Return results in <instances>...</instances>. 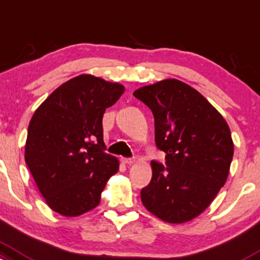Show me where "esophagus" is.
<instances>
[{"label":"esophagus","mask_w":260,"mask_h":260,"mask_svg":"<svg viewBox=\"0 0 260 260\" xmlns=\"http://www.w3.org/2000/svg\"><path fill=\"white\" fill-rule=\"evenodd\" d=\"M122 161L124 162V164H128V165H132V164H135V158H122L121 159Z\"/></svg>","instance_id":"obj_1"}]
</instances>
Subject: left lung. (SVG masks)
Listing matches in <instances>:
<instances>
[{"label": "left lung", "instance_id": "obj_1", "mask_svg": "<svg viewBox=\"0 0 260 260\" xmlns=\"http://www.w3.org/2000/svg\"><path fill=\"white\" fill-rule=\"evenodd\" d=\"M152 110L165 164L152 161L141 191L144 207L168 223H185L210 206L226 182L233 141L226 119L199 91L165 79L133 92Z\"/></svg>", "mask_w": 260, "mask_h": 260}]
</instances>
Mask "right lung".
Listing matches in <instances>:
<instances>
[{
    "label": "right lung",
    "instance_id": "obj_1",
    "mask_svg": "<svg viewBox=\"0 0 260 260\" xmlns=\"http://www.w3.org/2000/svg\"><path fill=\"white\" fill-rule=\"evenodd\" d=\"M123 85L82 74L64 82L36 110L24 159L48 206L65 217L95 209L108 179L118 172L105 153L102 117Z\"/></svg>",
    "mask_w": 260,
    "mask_h": 260
}]
</instances>
